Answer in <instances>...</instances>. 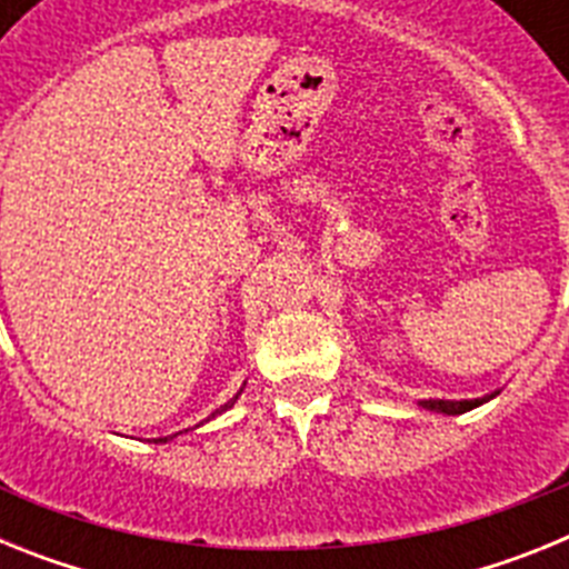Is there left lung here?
<instances>
[{"instance_id": "1", "label": "left lung", "mask_w": 569, "mask_h": 569, "mask_svg": "<svg viewBox=\"0 0 569 569\" xmlns=\"http://www.w3.org/2000/svg\"><path fill=\"white\" fill-rule=\"evenodd\" d=\"M492 396H485V399H465V401L427 399V401H421V407H425V410H436V413H445V416H459V413H467V410H472V407L485 405V401H490Z\"/></svg>"}]
</instances>
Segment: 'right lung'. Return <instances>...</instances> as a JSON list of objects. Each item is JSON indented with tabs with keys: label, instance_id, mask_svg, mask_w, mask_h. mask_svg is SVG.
Returning a JSON list of instances; mask_svg holds the SVG:
<instances>
[{
	"label": "right lung",
	"instance_id": "obj_1",
	"mask_svg": "<svg viewBox=\"0 0 569 569\" xmlns=\"http://www.w3.org/2000/svg\"><path fill=\"white\" fill-rule=\"evenodd\" d=\"M239 393H241V390H239ZM239 393H236V396H233V399H230V401H228V405H222V407H219V410H216V413H213V416L224 413V410H228V407H233V401H236V399H239ZM213 416H210V419H213ZM173 436H179V433H173ZM173 436H164V439H153V441H170V439H173Z\"/></svg>",
	"mask_w": 569,
	"mask_h": 569
}]
</instances>
